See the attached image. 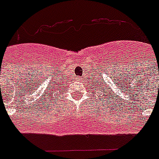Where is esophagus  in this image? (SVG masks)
I'll list each match as a JSON object with an SVG mask.
<instances>
[{
	"label": "esophagus",
	"mask_w": 159,
	"mask_h": 159,
	"mask_svg": "<svg viewBox=\"0 0 159 159\" xmlns=\"http://www.w3.org/2000/svg\"><path fill=\"white\" fill-rule=\"evenodd\" d=\"M78 79H80V78H79V77H78Z\"/></svg>",
	"instance_id": "esophagus-1"
}]
</instances>
